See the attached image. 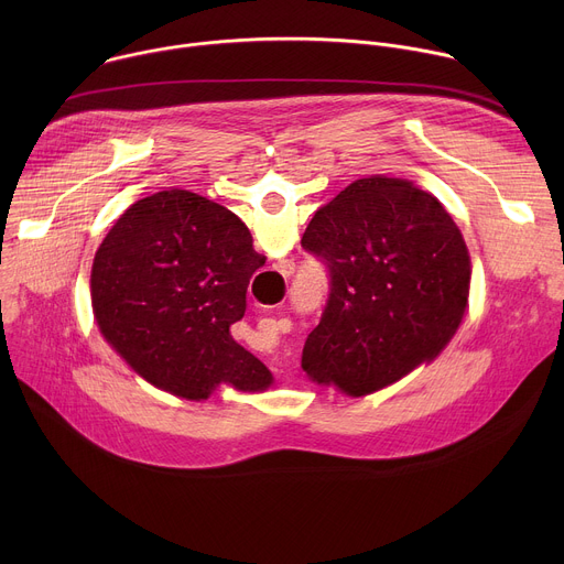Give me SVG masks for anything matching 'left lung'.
<instances>
[{"label":"left lung","instance_id":"obj_1","mask_svg":"<svg viewBox=\"0 0 564 564\" xmlns=\"http://www.w3.org/2000/svg\"><path fill=\"white\" fill-rule=\"evenodd\" d=\"M301 248L330 276L301 366L364 397L433 359L468 301L470 259L442 203L417 185L372 176L312 216Z\"/></svg>","mask_w":564,"mask_h":564}]
</instances>
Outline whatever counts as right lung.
<instances>
[{
    "label": "right lung",
    "instance_id": "obj_1",
    "mask_svg": "<svg viewBox=\"0 0 564 564\" xmlns=\"http://www.w3.org/2000/svg\"><path fill=\"white\" fill-rule=\"evenodd\" d=\"M263 265L236 214L194 192H158L118 218L96 254L98 326L147 381L178 397L207 399L220 381L265 390L270 370L229 335Z\"/></svg>",
    "mask_w": 564,
    "mask_h": 564
}]
</instances>
